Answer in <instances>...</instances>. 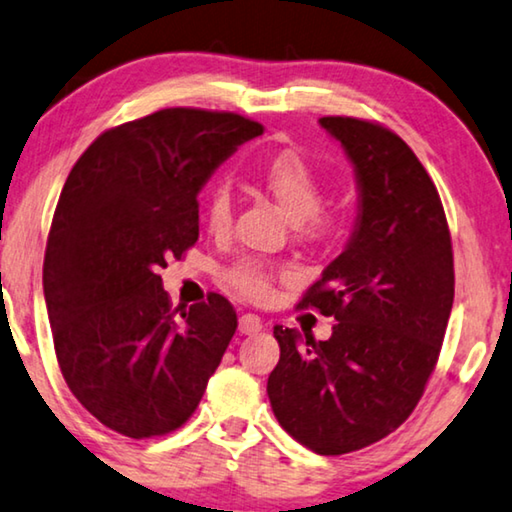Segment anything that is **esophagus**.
I'll return each instance as SVG.
<instances>
[{
	"instance_id": "obj_1",
	"label": "esophagus",
	"mask_w": 512,
	"mask_h": 512,
	"mask_svg": "<svg viewBox=\"0 0 512 512\" xmlns=\"http://www.w3.org/2000/svg\"><path fill=\"white\" fill-rule=\"evenodd\" d=\"M238 328L242 335H258L263 330V321L256 314H242Z\"/></svg>"
}]
</instances>
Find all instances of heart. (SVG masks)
<instances>
[{"mask_svg": "<svg viewBox=\"0 0 512 512\" xmlns=\"http://www.w3.org/2000/svg\"><path fill=\"white\" fill-rule=\"evenodd\" d=\"M256 184L265 194L272 196L286 217L293 221L295 233L302 240L321 242L330 240L342 231L344 214L332 207H323V184L321 177L302 154L284 150L272 154L265 164L258 168ZM231 196L226 189L212 191L207 201L205 221L212 233H226L231 226ZM279 272L274 265L258 261V258H242L224 272V281L235 293L251 302H265L272 298L274 281Z\"/></svg>", "mask_w": 512, "mask_h": 512, "instance_id": "b5f03b06", "label": "heart"}]
</instances>
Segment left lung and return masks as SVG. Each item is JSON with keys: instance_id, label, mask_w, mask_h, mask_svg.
<instances>
[{"instance_id": "1", "label": "left lung", "mask_w": 512, "mask_h": 512, "mask_svg": "<svg viewBox=\"0 0 512 512\" xmlns=\"http://www.w3.org/2000/svg\"><path fill=\"white\" fill-rule=\"evenodd\" d=\"M318 122L355 168L358 221L298 302L335 316L330 339L274 325L268 397L295 441L344 455L385 439L420 402L453 309V242L432 177L397 133L358 117Z\"/></svg>"}]
</instances>
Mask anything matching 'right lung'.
Returning <instances> with one entry per match:
<instances>
[{"mask_svg": "<svg viewBox=\"0 0 512 512\" xmlns=\"http://www.w3.org/2000/svg\"><path fill=\"white\" fill-rule=\"evenodd\" d=\"M261 133L235 113L164 108L103 131L66 177L43 293L66 385L117 434L182 427L231 344V302L173 309L159 270L196 244L207 177Z\"/></svg>", "mask_w": 512, "mask_h": 512, "instance_id": "right-lung-1", "label": "right lung"}]
</instances>
